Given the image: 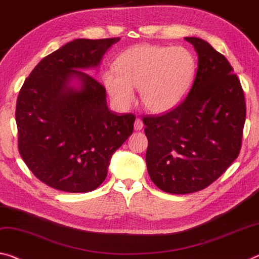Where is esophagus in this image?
<instances>
[{
    "label": "esophagus",
    "mask_w": 259,
    "mask_h": 259,
    "mask_svg": "<svg viewBox=\"0 0 259 259\" xmlns=\"http://www.w3.org/2000/svg\"><path fill=\"white\" fill-rule=\"evenodd\" d=\"M143 126H144V124H143V121L139 117H137L136 121H135V130L136 131L142 130Z\"/></svg>",
    "instance_id": "34e87169"
}]
</instances>
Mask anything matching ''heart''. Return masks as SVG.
<instances>
[{
	"mask_svg": "<svg viewBox=\"0 0 259 259\" xmlns=\"http://www.w3.org/2000/svg\"><path fill=\"white\" fill-rule=\"evenodd\" d=\"M195 73V57L188 49L143 44L122 53L116 71H105L102 81L120 108L133 104L135 89H139L143 106L151 113L162 114L184 100Z\"/></svg>",
	"mask_w": 259,
	"mask_h": 259,
	"instance_id": "heart-1",
	"label": "heart"
}]
</instances>
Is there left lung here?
Listing matches in <instances>:
<instances>
[{
	"label": "left lung",
	"mask_w": 259,
	"mask_h": 259,
	"mask_svg": "<svg viewBox=\"0 0 259 259\" xmlns=\"http://www.w3.org/2000/svg\"><path fill=\"white\" fill-rule=\"evenodd\" d=\"M184 39L198 55L190 91L171 112L143 118L147 171L174 195L202 190L225 173L239 155L245 122L243 90L227 59L203 39Z\"/></svg>",
	"instance_id": "8db88e82"
}]
</instances>
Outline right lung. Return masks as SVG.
<instances>
[{
    "instance_id": "right-lung-1",
    "label": "right lung",
    "mask_w": 259,
    "mask_h": 259,
    "mask_svg": "<svg viewBox=\"0 0 259 259\" xmlns=\"http://www.w3.org/2000/svg\"><path fill=\"white\" fill-rule=\"evenodd\" d=\"M120 38L76 39L44 57L16 106L19 153L41 182L89 192L105 181L114 152L133 134L135 115L108 109L98 69Z\"/></svg>"
}]
</instances>
